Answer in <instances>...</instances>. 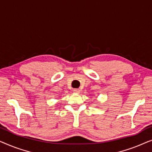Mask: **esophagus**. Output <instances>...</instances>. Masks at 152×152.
Here are the masks:
<instances>
[{
    "instance_id": "34e87169",
    "label": "esophagus",
    "mask_w": 152,
    "mask_h": 152,
    "mask_svg": "<svg viewBox=\"0 0 152 152\" xmlns=\"http://www.w3.org/2000/svg\"><path fill=\"white\" fill-rule=\"evenodd\" d=\"M73 92L75 93H80V89H78V88H75L73 90Z\"/></svg>"
}]
</instances>
